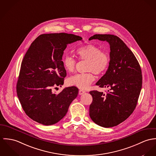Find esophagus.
<instances>
[{"instance_id": "34e87169", "label": "esophagus", "mask_w": 156, "mask_h": 156, "mask_svg": "<svg viewBox=\"0 0 156 156\" xmlns=\"http://www.w3.org/2000/svg\"><path fill=\"white\" fill-rule=\"evenodd\" d=\"M85 93H86L85 90H79V94L80 95H81V94H84Z\"/></svg>"}]
</instances>
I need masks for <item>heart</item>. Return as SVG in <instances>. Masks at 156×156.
I'll list each match as a JSON object with an SVG mask.
<instances>
[{
  "mask_svg": "<svg viewBox=\"0 0 156 156\" xmlns=\"http://www.w3.org/2000/svg\"><path fill=\"white\" fill-rule=\"evenodd\" d=\"M76 53L81 60H87V71L84 73H77L69 78V84L81 89H86L94 81V73L100 75L104 73L109 67L110 57L108 53L101 50V48L93 44H88L76 50ZM76 60L70 55L65 56L63 64L65 70L73 72L75 69Z\"/></svg>",
  "mask_w": 156,
  "mask_h": 156,
  "instance_id": "b5f03b06",
  "label": "heart"
}]
</instances>
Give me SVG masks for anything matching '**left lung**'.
I'll use <instances>...</instances> for the list:
<instances>
[{"label":"left lung","instance_id":"8db88e82","mask_svg":"<svg viewBox=\"0 0 156 156\" xmlns=\"http://www.w3.org/2000/svg\"><path fill=\"white\" fill-rule=\"evenodd\" d=\"M106 41L110 45V63L105 74L96 83L109 88L105 94L90 91L93 101L89 115L98 125L112 127L126 120L133 112L142 88V72L133 53L118 36L94 35L88 40Z\"/></svg>","mask_w":156,"mask_h":156}]
</instances>
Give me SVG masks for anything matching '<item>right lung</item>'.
Segmentation results:
<instances>
[{
    "mask_svg": "<svg viewBox=\"0 0 156 156\" xmlns=\"http://www.w3.org/2000/svg\"><path fill=\"white\" fill-rule=\"evenodd\" d=\"M82 39L65 33L42 34L31 44L21 62L17 93L23 110L33 120L45 126L57 123L77 97L76 87H66L58 94L52 88L62 86L66 76L62 60L64 50Z\"/></svg>",
    "mask_w": 156,
    "mask_h": 156,
    "instance_id": "add662e5",
    "label": "right lung"
}]
</instances>
